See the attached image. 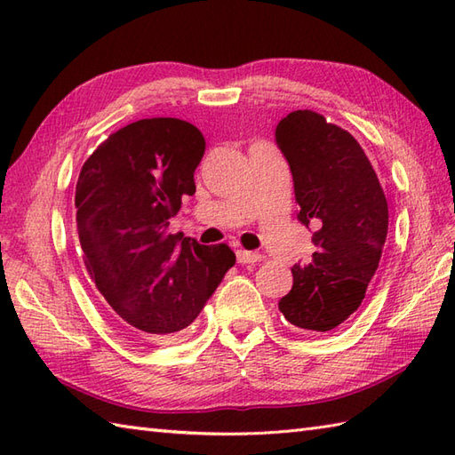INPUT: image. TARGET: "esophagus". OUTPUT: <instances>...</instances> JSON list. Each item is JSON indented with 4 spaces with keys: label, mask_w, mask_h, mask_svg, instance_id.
<instances>
[{
    "label": "esophagus",
    "mask_w": 455,
    "mask_h": 455,
    "mask_svg": "<svg viewBox=\"0 0 455 455\" xmlns=\"http://www.w3.org/2000/svg\"><path fill=\"white\" fill-rule=\"evenodd\" d=\"M236 259H238V264H256V262H259V259H262V256L259 254H256V252H248V250H236Z\"/></svg>",
    "instance_id": "obj_1"
}]
</instances>
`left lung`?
Returning <instances> with one entry per match:
<instances>
[{
	"label": "left lung",
	"mask_w": 455,
	"mask_h": 455,
	"mask_svg": "<svg viewBox=\"0 0 455 455\" xmlns=\"http://www.w3.org/2000/svg\"><path fill=\"white\" fill-rule=\"evenodd\" d=\"M275 142L293 176L297 219L315 244L311 264L291 267L293 287L279 311L301 331H334L362 305L379 266L387 199L357 140L323 115L289 113Z\"/></svg>",
	"instance_id": "obj_1"
}]
</instances>
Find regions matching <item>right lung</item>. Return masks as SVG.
Returning <instances> with one entry per match:
<instances>
[{
    "label": "right lung",
    "mask_w": 455,
    "mask_h": 455,
    "mask_svg": "<svg viewBox=\"0 0 455 455\" xmlns=\"http://www.w3.org/2000/svg\"><path fill=\"white\" fill-rule=\"evenodd\" d=\"M205 139L191 123L140 119L113 132L82 166L76 222L84 262L123 331L166 340L196 321L236 256L170 235Z\"/></svg>",
    "instance_id": "obj_1"
}]
</instances>
